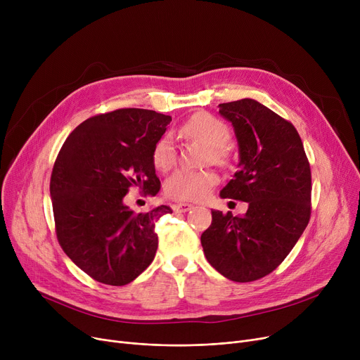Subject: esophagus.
I'll list each match as a JSON object with an SVG mask.
<instances>
[{
    "instance_id": "esophagus-1",
    "label": "esophagus",
    "mask_w": 360,
    "mask_h": 360,
    "mask_svg": "<svg viewBox=\"0 0 360 360\" xmlns=\"http://www.w3.org/2000/svg\"><path fill=\"white\" fill-rule=\"evenodd\" d=\"M191 209H193V205L188 204V202H179V204L174 205V210L176 213H186V212H190Z\"/></svg>"
}]
</instances>
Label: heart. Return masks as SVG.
I'll use <instances>...</instances> for the list:
<instances>
[{"label": "heart", "mask_w": 360, "mask_h": 360, "mask_svg": "<svg viewBox=\"0 0 360 360\" xmlns=\"http://www.w3.org/2000/svg\"><path fill=\"white\" fill-rule=\"evenodd\" d=\"M182 132L185 136L200 140L210 147L212 159L217 163L228 162L226 144L229 141L231 131L223 121L210 113H195L188 120ZM176 162V148L172 137L162 136L153 148V163L160 170H167ZM219 178L213 170H191L179 169L170 175L165 184L167 197L182 201H198L209 195Z\"/></svg>", "instance_id": "b5f03b06"}]
</instances>
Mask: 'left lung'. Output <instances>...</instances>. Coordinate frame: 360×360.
I'll list each match as a JSON object with an SVG mask.
<instances>
[{
    "label": "left lung",
    "mask_w": 360,
    "mask_h": 360,
    "mask_svg": "<svg viewBox=\"0 0 360 360\" xmlns=\"http://www.w3.org/2000/svg\"><path fill=\"white\" fill-rule=\"evenodd\" d=\"M235 131L238 172L221 198L248 202L243 216L212 210L204 255L226 278L245 283L278 267L311 217V167L296 128L254 99L220 103Z\"/></svg>",
    "instance_id": "8db88e82"
}]
</instances>
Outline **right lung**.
Returning <instances> with one entry per match:
<instances>
[{
    "label": "right lung",
    "mask_w": 360,
    "mask_h": 360,
    "mask_svg": "<svg viewBox=\"0 0 360 360\" xmlns=\"http://www.w3.org/2000/svg\"><path fill=\"white\" fill-rule=\"evenodd\" d=\"M172 118L127 108L91 117L63 144L51 175L56 238L70 259L96 281L124 286L158 250L156 220L167 205L134 213L124 202L131 186L156 195L153 148Z\"/></svg>",
    "instance_id": "right-lung-1"
}]
</instances>
